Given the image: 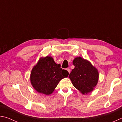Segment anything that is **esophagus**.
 I'll return each instance as SVG.
<instances>
[{"label": "esophagus", "mask_w": 122, "mask_h": 122, "mask_svg": "<svg viewBox=\"0 0 122 122\" xmlns=\"http://www.w3.org/2000/svg\"><path fill=\"white\" fill-rule=\"evenodd\" d=\"M66 70H67V71H68L69 73H70V72H71V69H70L69 68H67V69H66Z\"/></svg>", "instance_id": "esophagus-1"}]
</instances>
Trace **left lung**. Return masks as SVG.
<instances>
[{"instance_id":"obj_1","label":"left lung","mask_w":122,"mask_h":122,"mask_svg":"<svg viewBox=\"0 0 122 122\" xmlns=\"http://www.w3.org/2000/svg\"><path fill=\"white\" fill-rule=\"evenodd\" d=\"M75 68L70 73L69 77L73 86L83 94L93 90L97 83L98 72L88 61L77 57L73 60Z\"/></svg>"}]
</instances>
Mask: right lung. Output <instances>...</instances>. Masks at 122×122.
I'll list each match as a JSON object with an SVG mask.
<instances>
[{"label": "right lung", "instance_id": "right-lung-1", "mask_svg": "<svg viewBox=\"0 0 122 122\" xmlns=\"http://www.w3.org/2000/svg\"><path fill=\"white\" fill-rule=\"evenodd\" d=\"M68 71L62 69L51 56L40 58L32 69L30 80L32 86L37 92L45 95L53 92L59 81L68 77Z\"/></svg>", "mask_w": 122, "mask_h": 122}]
</instances>
